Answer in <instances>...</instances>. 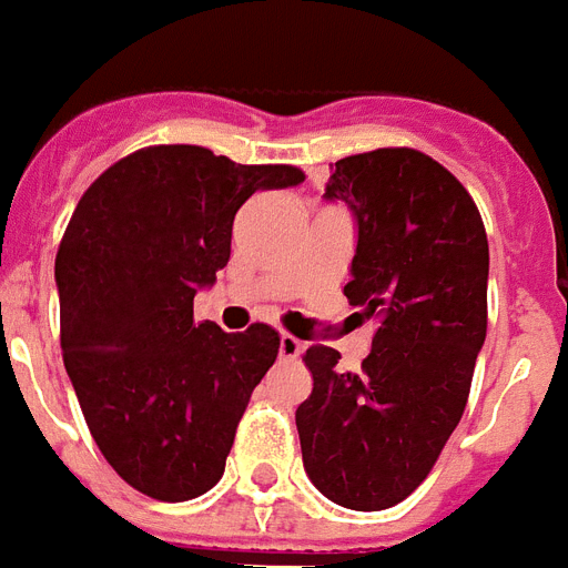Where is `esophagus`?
Returning <instances> with one entry per match:
<instances>
[{
  "label": "esophagus",
  "mask_w": 568,
  "mask_h": 568,
  "mask_svg": "<svg viewBox=\"0 0 568 568\" xmlns=\"http://www.w3.org/2000/svg\"><path fill=\"white\" fill-rule=\"evenodd\" d=\"M300 349H303V341H297L294 335H288V332L280 335V358H297Z\"/></svg>",
  "instance_id": "1"
}]
</instances>
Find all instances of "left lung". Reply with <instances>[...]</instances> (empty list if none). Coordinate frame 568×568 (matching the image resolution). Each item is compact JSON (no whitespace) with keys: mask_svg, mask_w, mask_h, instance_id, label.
Segmentation results:
<instances>
[{"mask_svg":"<svg viewBox=\"0 0 568 568\" xmlns=\"http://www.w3.org/2000/svg\"><path fill=\"white\" fill-rule=\"evenodd\" d=\"M324 197L353 212L344 294L379 326L356 373L338 371V349H306L312 394L294 414L303 467L341 508L385 510L423 484L467 408L490 247L467 189L414 149L344 156Z\"/></svg>","mask_w":568,"mask_h":568,"instance_id":"left-lung-1","label":"left lung"}]
</instances>
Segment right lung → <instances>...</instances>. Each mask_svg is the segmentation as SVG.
Listing matches in <instances>:
<instances>
[{
    "label": "right lung",
    "mask_w": 568,
    "mask_h": 568,
    "mask_svg": "<svg viewBox=\"0 0 568 568\" xmlns=\"http://www.w3.org/2000/svg\"><path fill=\"white\" fill-rule=\"evenodd\" d=\"M297 183L294 165L151 145L110 165L72 212L54 260L63 364L101 455L151 499H195L224 476L280 335L195 324L192 303L227 265L244 201Z\"/></svg>",
    "instance_id": "obj_1"
}]
</instances>
